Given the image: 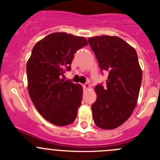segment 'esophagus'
Returning a JSON list of instances; mask_svg holds the SVG:
<instances>
[{
	"mask_svg": "<svg viewBox=\"0 0 160 160\" xmlns=\"http://www.w3.org/2000/svg\"><path fill=\"white\" fill-rule=\"evenodd\" d=\"M83 87H84V89H88V88H90V85L88 83H85V84H83Z\"/></svg>",
	"mask_w": 160,
	"mask_h": 160,
	"instance_id": "esophagus-1",
	"label": "esophagus"
}]
</instances>
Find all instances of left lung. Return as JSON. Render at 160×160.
I'll return each instance as SVG.
<instances>
[{
	"instance_id": "8db88e82",
	"label": "left lung",
	"mask_w": 160,
	"mask_h": 160,
	"mask_svg": "<svg viewBox=\"0 0 160 160\" xmlns=\"http://www.w3.org/2000/svg\"><path fill=\"white\" fill-rule=\"evenodd\" d=\"M101 72H109L106 85L96 86L97 100L92 105L95 124L104 130L120 126L130 118L138 101L141 68L135 50L116 36L88 39Z\"/></svg>"
}]
</instances>
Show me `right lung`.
Masks as SVG:
<instances>
[{
	"instance_id": "right-lung-1",
	"label": "right lung",
	"mask_w": 160,
	"mask_h": 160,
	"mask_svg": "<svg viewBox=\"0 0 160 160\" xmlns=\"http://www.w3.org/2000/svg\"><path fill=\"white\" fill-rule=\"evenodd\" d=\"M87 45L84 37L62 32L47 35L32 50L26 65L29 94L38 113L55 126H67L76 118L83 89L61 77L71 70L74 54Z\"/></svg>"
}]
</instances>
